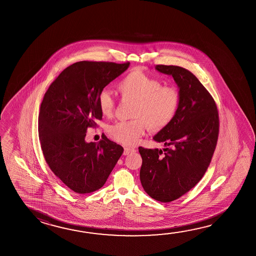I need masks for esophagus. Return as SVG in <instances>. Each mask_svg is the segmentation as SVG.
Returning a JSON list of instances; mask_svg holds the SVG:
<instances>
[{
	"mask_svg": "<svg viewBox=\"0 0 256 256\" xmlns=\"http://www.w3.org/2000/svg\"><path fill=\"white\" fill-rule=\"evenodd\" d=\"M136 152V150H134V148H124V154H125V156H128V154H132V152Z\"/></svg>",
	"mask_w": 256,
	"mask_h": 256,
	"instance_id": "esophagus-1",
	"label": "esophagus"
}]
</instances>
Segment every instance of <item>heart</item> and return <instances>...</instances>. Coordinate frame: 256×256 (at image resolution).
<instances>
[{"label":"heart","instance_id":"heart-1","mask_svg":"<svg viewBox=\"0 0 256 256\" xmlns=\"http://www.w3.org/2000/svg\"><path fill=\"white\" fill-rule=\"evenodd\" d=\"M117 89L122 98L134 102L132 118L130 122H117L108 128L112 138L118 143L132 146L143 136L146 126L160 130L170 124L177 112L180 96L170 86H162L156 78L134 68L118 84ZM97 105L105 118L112 116L115 102L107 90L100 92Z\"/></svg>","mask_w":256,"mask_h":256}]
</instances>
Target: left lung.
<instances>
[{
    "label": "left lung",
    "instance_id": "8db88e82",
    "mask_svg": "<svg viewBox=\"0 0 256 256\" xmlns=\"http://www.w3.org/2000/svg\"><path fill=\"white\" fill-rule=\"evenodd\" d=\"M156 70L172 76L179 88L174 120L152 139L164 148H138L142 157L140 180L156 200L170 202L200 180L215 151L220 120L215 102L197 77L185 68L158 64Z\"/></svg>",
    "mask_w": 256,
    "mask_h": 256
}]
</instances>
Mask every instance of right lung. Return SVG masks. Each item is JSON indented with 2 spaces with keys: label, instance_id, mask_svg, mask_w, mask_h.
Instances as JSON below:
<instances>
[{
  "label": "right lung",
  "instance_id": "1",
  "mask_svg": "<svg viewBox=\"0 0 256 256\" xmlns=\"http://www.w3.org/2000/svg\"><path fill=\"white\" fill-rule=\"evenodd\" d=\"M130 63L81 61L59 74L46 90L38 115V136L46 162L66 186L79 194L102 188L124 149L104 136L87 143L86 131L102 120L100 92Z\"/></svg>",
  "mask_w": 256,
  "mask_h": 256
}]
</instances>
